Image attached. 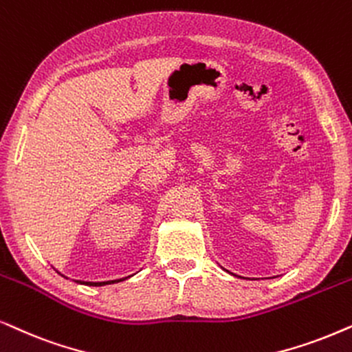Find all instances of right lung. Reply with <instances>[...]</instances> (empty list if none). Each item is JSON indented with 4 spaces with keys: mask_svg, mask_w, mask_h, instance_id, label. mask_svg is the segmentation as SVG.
Here are the masks:
<instances>
[{
    "mask_svg": "<svg viewBox=\"0 0 352 352\" xmlns=\"http://www.w3.org/2000/svg\"><path fill=\"white\" fill-rule=\"evenodd\" d=\"M124 278L120 280H111V282H80V280H77L78 283H85V285H91V287H102V285H109V283H117V282H122Z\"/></svg>",
    "mask_w": 352,
    "mask_h": 352,
    "instance_id": "1",
    "label": "right lung"
}]
</instances>
